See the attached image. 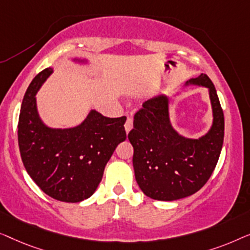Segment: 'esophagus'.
Wrapping results in <instances>:
<instances>
[{"mask_svg":"<svg viewBox=\"0 0 250 250\" xmlns=\"http://www.w3.org/2000/svg\"><path fill=\"white\" fill-rule=\"evenodd\" d=\"M131 129H132V119L128 118V119H126L125 124V130L126 133H129L130 130H131Z\"/></svg>","mask_w":250,"mask_h":250,"instance_id":"obj_1","label":"esophagus"}]
</instances>
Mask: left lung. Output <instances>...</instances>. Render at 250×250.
I'll return each mask as SVG.
<instances>
[{
	"label": "left lung",
	"instance_id": "left-lung-1",
	"mask_svg": "<svg viewBox=\"0 0 250 250\" xmlns=\"http://www.w3.org/2000/svg\"><path fill=\"white\" fill-rule=\"evenodd\" d=\"M208 89L213 122L199 138H187L170 120V97L149 98L135 114L128 139L139 188L149 198L171 202L195 194L206 184L219 161L224 138V115L216 89L205 73L185 86Z\"/></svg>",
	"mask_w": 250,
	"mask_h": 250
}]
</instances>
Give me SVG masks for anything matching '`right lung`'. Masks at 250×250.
<instances>
[{
  "label": "right lung",
  "mask_w": 250,
  "mask_h": 250,
  "mask_svg": "<svg viewBox=\"0 0 250 250\" xmlns=\"http://www.w3.org/2000/svg\"><path fill=\"white\" fill-rule=\"evenodd\" d=\"M52 73V68L38 73L23 96L18 124L20 155L28 174L45 194L60 202L79 203L94 194L105 165L125 140L126 118H106L90 110L72 128L46 125L38 114L36 94Z\"/></svg>",
  "instance_id": "right-lung-1"
}]
</instances>
